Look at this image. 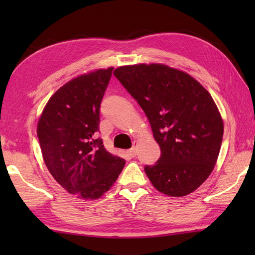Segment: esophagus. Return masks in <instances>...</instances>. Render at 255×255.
<instances>
[{
  "mask_svg": "<svg viewBox=\"0 0 255 255\" xmlns=\"http://www.w3.org/2000/svg\"><path fill=\"white\" fill-rule=\"evenodd\" d=\"M127 152H128L129 155L132 156V158H134V156L137 155V142L136 141L133 142V147L131 149H129Z\"/></svg>",
  "mask_w": 255,
  "mask_h": 255,
  "instance_id": "1",
  "label": "esophagus"
}]
</instances>
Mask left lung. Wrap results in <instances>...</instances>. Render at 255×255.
I'll use <instances>...</instances> for the list:
<instances>
[{"instance_id": "left-lung-1", "label": "left lung", "mask_w": 255, "mask_h": 255, "mask_svg": "<svg viewBox=\"0 0 255 255\" xmlns=\"http://www.w3.org/2000/svg\"><path fill=\"white\" fill-rule=\"evenodd\" d=\"M114 75L147 115L161 155L144 172L159 192L181 197L206 181L217 161L224 124L213 97L191 75L164 64H134Z\"/></svg>"}]
</instances>
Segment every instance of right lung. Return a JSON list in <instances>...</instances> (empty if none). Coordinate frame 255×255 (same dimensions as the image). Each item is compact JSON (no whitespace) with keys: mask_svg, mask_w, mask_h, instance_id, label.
<instances>
[{"mask_svg":"<svg viewBox=\"0 0 255 255\" xmlns=\"http://www.w3.org/2000/svg\"><path fill=\"white\" fill-rule=\"evenodd\" d=\"M113 68L80 75L48 101L38 122L37 136L53 178L81 199L107 192L125 160L105 149L100 131V108Z\"/></svg>","mask_w":255,"mask_h":255,"instance_id":"obj_1","label":"right lung"}]
</instances>
